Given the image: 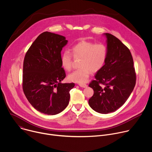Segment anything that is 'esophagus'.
I'll return each mask as SVG.
<instances>
[{
	"label": "esophagus",
	"mask_w": 152,
	"mask_h": 152,
	"mask_svg": "<svg viewBox=\"0 0 152 152\" xmlns=\"http://www.w3.org/2000/svg\"><path fill=\"white\" fill-rule=\"evenodd\" d=\"M79 85L80 86V87H82V88H86L88 86L87 85L84 84V83H79Z\"/></svg>",
	"instance_id": "esophagus-1"
}]
</instances>
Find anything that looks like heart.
<instances>
[{"label": "heart", "instance_id": "1", "mask_svg": "<svg viewBox=\"0 0 152 152\" xmlns=\"http://www.w3.org/2000/svg\"><path fill=\"white\" fill-rule=\"evenodd\" d=\"M72 54L75 59L81 58L79 67L68 75L70 82L84 83L88 79L91 72H99L105 64L107 50L103 43H94L88 41H81L72 48ZM61 64L64 70L70 71L72 67L73 57L66 50L61 56Z\"/></svg>", "mask_w": 152, "mask_h": 152}]
</instances>
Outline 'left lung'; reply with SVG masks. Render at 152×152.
I'll use <instances>...</instances> for the list:
<instances>
[{
	"label": "left lung",
	"instance_id": "8db88e82",
	"mask_svg": "<svg viewBox=\"0 0 152 152\" xmlns=\"http://www.w3.org/2000/svg\"><path fill=\"white\" fill-rule=\"evenodd\" d=\"M104 35L107 38V58L102 69L96 72V79L89 84L94 94L88 103L95 111L108 114L117 110L127 100L135 87L136 73L129 49L113 35Z\"/></svg>",
	"mask_w": 152,
	"mask_h": 152
}]
</instances>
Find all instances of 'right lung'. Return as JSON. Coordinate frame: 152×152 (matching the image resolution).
Segmentation results:
<instances>
[{"label":"right lung","mask_w":152,"mask_h":152,"mask_svg":"<svg viewBox=\"0 0 152 152\" xmlns=\"http://www.w3.org/2000/svg\"><path fill=\"white\" fill-rule=\"evenodd\" d=\"M66 37L49 32L41 34L27 51L23 62V90L38 111L56 115L69 104L74 83H62L66 73L61 64V52Z\"/></svg>","instance_id":"1"}]
</instances>
